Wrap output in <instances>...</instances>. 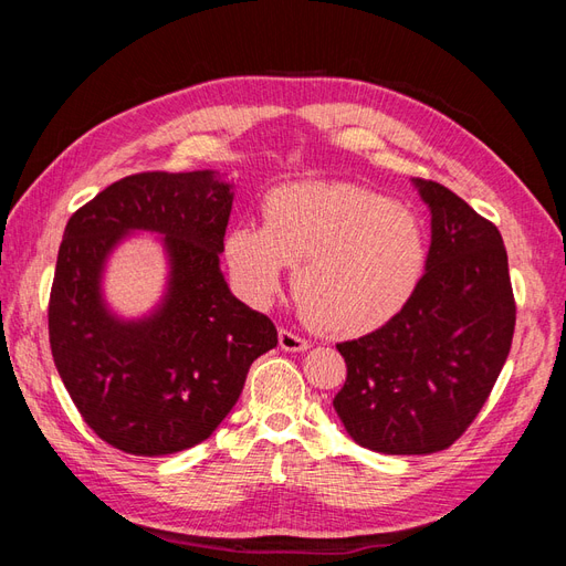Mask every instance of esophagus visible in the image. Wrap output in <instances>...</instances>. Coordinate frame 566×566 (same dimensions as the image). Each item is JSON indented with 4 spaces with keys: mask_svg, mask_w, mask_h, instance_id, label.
<instances>
[{
    "mask_svg": "<svg viewBox=\"0 0 566 566\" xmlns=\"http://www.w3.org/2000/svg\"><path fill=\"white\" fill-rule=\"evenodd\" d=\"M279 345H281L283 352H306V349L312 347L310 342H306L304 337H300L297 333L287 331V328H281V331H279Z\"/></svg>",
    "mask_w": 566,
    "mask_h": 566,
    "instance_id": "34e87169",
    "label": "esophagus"
}]
</instances>
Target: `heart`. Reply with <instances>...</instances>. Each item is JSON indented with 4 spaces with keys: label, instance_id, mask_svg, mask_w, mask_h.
<instances>
[{
    "label": "heart",
    "instance_id": "1",
    "mask_svg": "<svg viewBox=\"0 0 566 566\" xmlns=\"http://www.w3.org/2000/svg\"><path fill=\"white\" fill-rule=\"evenodd\" d=\"M231 281L250 304L279 295L287 266L312 328L358 337L380 328L413 297L427 260L418 214L347 181L287 184L264 200V224L229 229Z\"/></svg>",
    "mask_w": 566,
    "mask_h": 566
}]
</instances>
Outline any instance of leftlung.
<instances>
[{
    "mask_svg": "<svg viewBox=\"0 0 566 566\" xmlns=\"http://www.w3.org/2000/svg\"><path fill=\"white\" fill-rule=\"evenodd\" d=\"M413 186L432 214L416 293L382 328L337 345L347 364L337 416L358 447L387 455L449 449L489 399L515 333L501 231L447 186Z\"/></svg>",
    "mask_w": 566,
    "mask_h": 566,
    "instance_id": "left-lung-1",
    "label": "left lung"
}]
</instances>
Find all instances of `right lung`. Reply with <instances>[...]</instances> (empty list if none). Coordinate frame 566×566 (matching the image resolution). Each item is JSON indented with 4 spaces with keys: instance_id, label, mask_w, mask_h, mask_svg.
<instances>
[{
    "instance_id": "right-lung-1",
    "label": "right lung",
    "mask_w": 566,
    "mask_h": 566,
    "mask_svg": "<svg viewBox=\"0 0 566 566\" xmlns=\"http://www.w3.org/2000/svg\"><path fill=\"white\" fill-rule=\"evenodd\" d=\"M233 181L214 169L144 172L111 184L67 221L49 297V342L84 422L111 447L167 455L208 439L241 397L256 356L279 345L269 316L238 300L219 254ZM156 232L166 293L139 319L103 295L109 254Z\"/></svg>"
}]
</instances>
